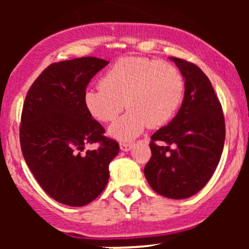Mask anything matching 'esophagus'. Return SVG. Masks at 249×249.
<instances>
[{"label": "esophagus", "instance_id": "esophagus-1", "mask_svg": "<svg viewBox=\"0 0 249 249\" xmlns=\"http://www.w3.org/2000/svg\"><path fill=\"white\" fill-rule=\"evenodd\" d=\"M119 146H121L122 151H130L131 148H132L133 144L132 142H121V144H119Z\"/></svg>", "mask_w": 249, "mask_h": 249}]
</instances>
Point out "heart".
I'll use <instances>...</instances> for the list:
<instances>
[{
    "label": "heart",
    "mask_w": 249,
    "mask_h": 249,
    "mask_svg": "<svg viewBox=\"0 0 249 249\" xmlns=\"http://www.w3.org/2000/svg\"><path fill=\"white\" fill-rule=\"evenodd\" d=\"M185 91L181 72L171 63L144 57L118 59L101 79V87L88 89L84 104L93 118L110 122L124 108L128 111L110 125L108 132L131 141L147 126L166 124L176 115Z\"/></svg>",
    "instance_id": "heart-1"
}]
</instances>
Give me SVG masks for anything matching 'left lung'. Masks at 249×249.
I'll return each mask as SVG.
<instances>
[{
    "instance_id": "obj_1",
    "label": "left lung",
    "mask_w": 249,
    "mask_h": 249,
    "mask_svg": "<svg viewBox=\"0 0 249 249\" xmlns=\"http://www.w3.org/2000/svg\"><path fill=\"white\" fill-rule=\"evenodd\" d=\"M171 59L185 78L184 101L170 124L151 137L152 156L144 174L148 185L160 196L186 199L207 184L218 166L224 150L225 118L202 70L186 59Z\"/></svg>"
}]
</instances>
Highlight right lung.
Wrapping results in <instances>:
<instances>
[{"label": "right lung", "instance_id": "add662e5", "mask_svg": "<svg viewBox=\"0 0 249 249\" xmlns=\"http://www.w3.org/2000/svg\"><path fill=\"white\" fill-rule=\"evenodd\" d=\"M107 61L82 57L53 63L33 83L23 104L19 142L24 160L44 192L81 207L103 192L118 142L89 113L84 93ZM99 144L84 152L88 143Z\"/></svg>", "mask_w": 249, "mask_h": 249}]
</instances>
